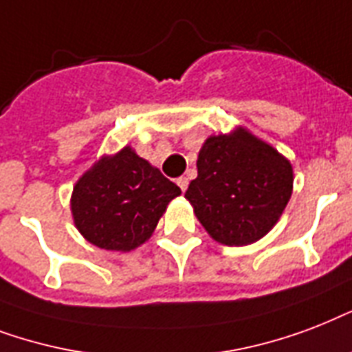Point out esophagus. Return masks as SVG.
<instances>
[{
    "instance_id": "1",
    "label": "esophagus",
    "mask_w": 352,
    "mask_h": 352,
    "mask_svg": "<svg viewBox=\"0 0 352 352\" xmlns=\"http://www.w3.org/2000/svg\"><path fill=\"white\" fill-rule=\"evenodd\" d=\"M178 185H179V189L184 190H187V185H189V179L185 178V176H182V178H178Z\"/></svg>"
}]
</instances>
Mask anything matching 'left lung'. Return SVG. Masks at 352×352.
Returning a JSON list of instances; mask_svg holds the SVG:
<instances>
[{
	"instance_id": "left-lung-1",
	"label": "left lung",
	"mask_w": 352,
	"mask_h": 352,
	"mask_svg": "<svg viewBox=\"0 0 352 352\" xmlns=\"http://www.w3.org/2000/svg\"><path fill=\"white\" fill-rule=\"evenodd\" d=\"M196 167L185 198L209 236L224 246H248L268 235L292 196L290 160L244 126L209 135Z\"/></svg>"
}]
</instances>
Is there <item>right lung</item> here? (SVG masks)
Wrapping results in <instances>:
<instances>
[{"label":"right lung","instance_id":"right-lung-1","mask_svg":"<svg viewBox=\"0 0 352 352\" xmlns=\"http://www.w3.org/2000/svg\"><path fill=\"white\" fill-rule=\"evenodd\" d=\"M179 195L178 185L126 145L100 156L77 179L69 207L75 228L89 244L126 253L151 239Z\"/></svg>","mask_w":352,"mask_h":352}]
</instances>
